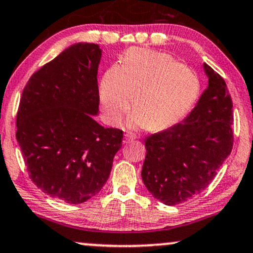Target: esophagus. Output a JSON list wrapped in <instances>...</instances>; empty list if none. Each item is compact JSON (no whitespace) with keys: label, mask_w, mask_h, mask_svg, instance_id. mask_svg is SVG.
I'll return each instance as SVG.
<instances>
[{"label":"esophagus","mask_w":253,"mask_h":253,"mask_svg":"<svg viewBox=\"0 0 253 253\" xmlns=\"http://www.w3.org/2000/svg\"><path fill=\"white\" fill-rule=\"evenodd\" d=\"M134 140H135V136L132 135V134H126V135H125V141L124 142L130 143V142H133Z\"/></svg>","instance_id":"esophagus-1"}]
</instances>
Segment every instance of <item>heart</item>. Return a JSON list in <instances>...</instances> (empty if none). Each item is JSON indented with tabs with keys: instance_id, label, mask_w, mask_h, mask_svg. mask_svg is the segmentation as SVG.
<instances>
[{
	"instance_id": "obj_1",
	"label": "heart",
	"mask_w": 253,
	"mask_h": 253,
	"mask_svg": "<svg viewBox=\"0 0 253 253\" xmlns=\"http://www.w3.org/2000/svg\"><path fill=\"white\" fill-rule=\"evenodd\" d=\"M201 93L197 73L167 53L130 49L121 66L105 72L99 97L105 118L112 125L121 123L132 103L135 111L130 127L161 130L183 119Z\"/></svg>"
}]
</instances>
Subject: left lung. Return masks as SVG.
<instances>
[{"instance_id":"left-lung-1","label":"left lung","mask_w":253,"mask_h":253,"mask_svg":"<svg viewBox=\"0 0 253 253\" xmlns=\"http://www.w3.org/2000/svg\"><path fill=\"white\" fill-rule=\"evenodd\" d=\"M203 69L209 85L189 116L145 140L142 181L167 206L202 193L232 149L231 95L218 73L206 63Z\"/></svg>"}]
</instances>
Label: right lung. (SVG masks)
Segmentation results:
<instances>
[{"label":"right lung","instance_id":"obj_1","mask_svg":"<svg viewBox=\"0 0 253 253\" xmlns=\"http://www.w3.org/2000/svg\"><path fill=\"white\" fill-rule=\"evenodd\" d=\"M98 44L77 43L30 77L16 139L31 181L51 197L85 202L106 183L124 133L105 128L99 111Z\"/></svg>","mask_w":253,"mask_h":253}]
</instances>
